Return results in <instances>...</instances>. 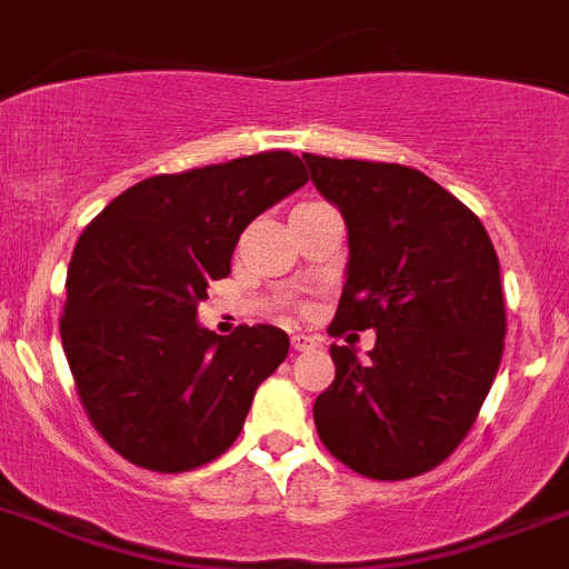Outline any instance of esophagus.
<instances>
[{
	"label": "esophagus",
	"mask_w": 569,
	"mask_h": 569,
	"mask_svg": "<svg viewBox=\"0 0 569 569\" xmlns=\"http://www.w3.org/2000/svg\"><path fill=\"white\" fill-rule=\"evenodd\" d=\"M290 342H293V351H310V348H317L319 339L310 337V333H293Z\"/></svg>",
	"instance_id": "obj_1"
}]
</instances>
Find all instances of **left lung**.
Returning a JSON list of instances; mask_svg holds the SVG:
<instances>
[{
    "label": "left lung",
    "instance_id": "1",
    "mask_svg": "<svg viewBox=\"0 0 569 569\" xmlns=\"http://www.w3.org/2000/svg\"><path fill=\"white\" fill-rule=\"evenodd\" d=\"M342 212L348 267L331 333L377 331L368 359L331 345L337 377L313 402L333 458L373 480L443 463L501 366V264L469 207L420 169L302 154Z\"/></svg>",
    "mask_w": 569,
    "mask_h": 569
}]
</instances>
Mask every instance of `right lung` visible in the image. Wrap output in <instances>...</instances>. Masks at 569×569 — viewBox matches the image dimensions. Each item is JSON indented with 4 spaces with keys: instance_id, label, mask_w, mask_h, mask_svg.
<instances>
[{
    "instance_id": "obj_1",
    "label": "right lung",
    "mask_w": 569,
    "mask_h": 569,
    "mask_svg": "<svg viewBox=\"0 0 569 569\" xmlns=\"http://www.w3.org/2000/svg\"><path fill=\"white\" fill-rule=\"evenodd\" d=\"M308 183L290 152L154 174L82 230L66 279L62 351L82 409L134 466L187 472L236 443L256 388L284 362L288 333L198 322L210 281L230 276L252 218Z\"/></svg>"
}]
</instances>
